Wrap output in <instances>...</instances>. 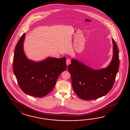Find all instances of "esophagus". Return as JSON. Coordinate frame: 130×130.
I'll return each instance as SVG.
<instances>
[{"mask_svg":"<svg viewBox=\"0 0 130 130\" xmlns=\"http://www.w3.org/2000/svg\"><path fill=\"white\" fill-rule=\"evenodd\" d=\"M66 64H67V66H68L69 64H70L71 63V60H70L69 58H67V59H66Z\"/></svg>","mask_w":130,"mask_h":130,"instance_id":"34e87169","label":"esophagus"}]
</instances>
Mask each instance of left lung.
Instances as JSON below:
<instances>
[{
	"instance_id": "8db88e82",
	"label": "left lung",
	"mask_w": 130,
	"mask_h": 130,
	"mask_svg": "<svg viewBox=\"0 0 130 130\" xmlns=\"http://www.w3.org/2000/svg\"><path fill=\"white\" fill-rule=\"evenodd\" d=\"M113 43V57L106 68L94 70L72 59L68 70L71 75L72 86L76 94L84 100H93L108 93L112 88L119 66V49Z\"/></svg>"
}]
</instances>
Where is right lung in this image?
Listing matches in <instances>:
<instances>
[{"label": "right lung", "instance_id": "1", "mask_svg": "<svg viewBox=\"0 0 130 130\" xmlns=\"http://www.w3.org/2000/svg\"><path fill=\"white\" fill-rule=\"evenodd\" d=\"M24 33L14 51L13 69L20 88L26 94L41 98L53 90L59 75L66 69V58H48L39 62L28 59L23 49Z\"/></svg>", "mask_w": 130, "mask_h": 130}]
</instances>
